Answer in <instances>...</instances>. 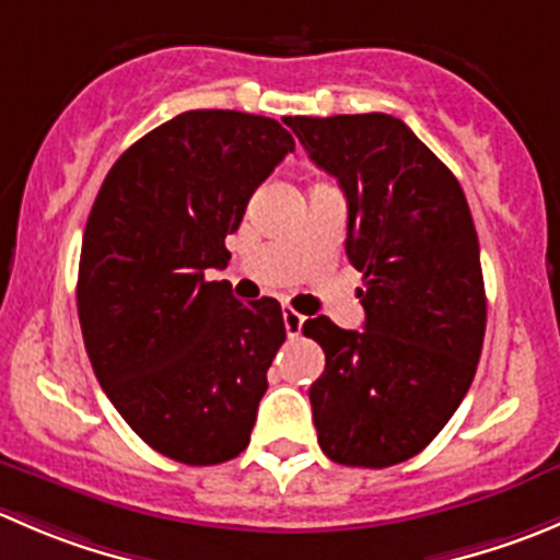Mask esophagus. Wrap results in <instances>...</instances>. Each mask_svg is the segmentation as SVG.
I'll return each mask as SVG.
<instances>
[{"label":"esophagus","instance_id":"1","mask_svg":"<svg viewBox=\"0 0 560 560\" xmlns=\"http://www.w3.org/2000/svg\"><path fill=\"white\" fill-rule=\"evenodd\" d=\"M281 317H284V330H287V336H290V339H295V336L301 334V328H303V314H298L295 308L287 306L284 312H281Z\"/></svg>","mask_w":560,"mask_h":560}]
</instances>
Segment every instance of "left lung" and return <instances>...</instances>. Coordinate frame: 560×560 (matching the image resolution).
Instances as JSON below:
<instances>
[{
    "label": "left lung",
    "mask_w": 560,
    "mask_h": 560,
    "mask_svg": "<svg viewBox=\"0 0 560 560\" xmlns=\"http://www.w3.org/2000/svg\"><path fill=\"white\" fill-rule=\"evenodd\" d=\"M347 197L363 330L303 323L325 352L308 388L325 457L388 468L424 452L474 383L487 328L479 237L457 177L390 114L287 117Z\"/></svg>",
    "instance_id": "1"
}]
</instances>
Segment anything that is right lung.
<instances>
[{
	"mask_svg": "<svg viewBox=\"0 0 560 560\" xmlns=\"http://www.w3.org/2000/svg\"><path fill=\"white\" fill-rule=\"evenodd\" d=\"M295 150L276 119L230 108L177 114L108 170L79 259L81 336L130 430L183 465L248 446L284 345L273 298L241 303L210 268L259 183Z\"/></svg>",
	"mask_w": 560,
	"mask_h": 560,
	"instance_id": "right-lung-1",
	"label": "right lung"
}]
</instances>
